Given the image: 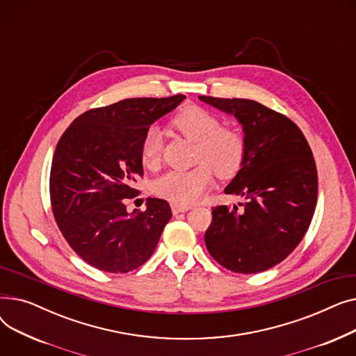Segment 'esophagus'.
<instances>
[{"mask_svg": "<svg viewBox=\"0 0 356 356\" xmlns=\"http://www.w3.org/2000/svg\"><path fill=\"white\" fill-rule=\"evenodd\" d=\"M191 209V207H183V204H177V203H172V211L175 215L181 213V212H188Z\"/></svg>", "mask_w": 356, "mask_h": 356, "instance_id": "esophagus-1", "label": "esophagus"}]
</instances>
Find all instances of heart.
<instances>
[{"instance_id": "heart-1", "label": "heart", "mask_w": 356, "mask_h": 356, "mask_svg": "<svg viewBox=\"0 0 356 356\" xmlns=\"http://www.w3.org/2000/svg\"><path fill=\"white\" fill-rule=\"evenodd\" d=\"M172 125L184 137L197 143L200 164L191 170L167 172L154 181L153 189L157 196L188 207L208 191L213 170L220 177H229L239 170L245 156V140L238 129L222 127L215 114L196 105L183 108L172 120ZM161 141V133L156 127L149 128L141 140L140 159L149 170L160 164Z\"/></svg>"}]
</instances>
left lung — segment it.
I'll return each mask as SVG.
<instances>
[{"label": "left lung", "mask_w": 356, "mask_h": 356, "mask_svg": "<svg viewBox=\"0 0 356 356\" xmlns=\"http://www.w3.org/2000/svg\"><path fill=\"white\" fill-rule=\"evenodd\" d=\"M242 125L245 156L227 195L247 199L242 211L212 209L204 244L234 273L277 266L300 244L317 202V172L310 145L291 120L257 101L199 97ZM241 207V203H239Z\"/></svg>", "instance_id": "obj_1"}]
</instances>
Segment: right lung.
Returning <instances> with one entry per match:
<instances>
[{
	"mask_svg": "<svg viewBox=\"0 0 356 356\" xmlns=\"http://www.w3.org/2000/svg\"><path fill=\"white\" fill-rule=\"evenodd\" d=\"M186 97L131 98L86 111L54 149L51 209L67 244L92 267L128 273L154 252L172 209L148 197L145 211H127L143 176L140 145L149 125Z\"/></svg>",
	"mask_w": 356,
	"mask_h": 356,
	"instance_id": "1",
	"label": "right lung"
}]
</instances>
